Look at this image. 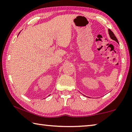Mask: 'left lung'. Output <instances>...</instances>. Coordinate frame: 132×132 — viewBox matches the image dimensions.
<instances>
[{"label":"left lung","instance_id":"1","mask_svg":"<svg viewBox=\"0 0 132 132\" xmlns=\"http://www.w3.org/2000/svg\"><path fill=\"white\" fill-rule=\"evenodd\" d=\"M108 33H109V37H110V38H111L112 39H113V40H114V41H115L116 42H118V39H117V38H116V37H115V35H114V34H113V32L111 30H108Z\"/></svg>","mask_w":132,"mask_h":132}]
</instances>
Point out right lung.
<instances>
[{"instance_id":"1","label":"right lung","mask_w":132,"mask_h":132,"mask_svg":"<svg viewBox=\"0 0 132 132\" xmlns=\"http://www.w3.org/2000/svg\"><path fill=\"white\" fill-rule=\"evenodd\" d=\"M19 34H20V33H19Z\"/></svg>"}]
</instances>
